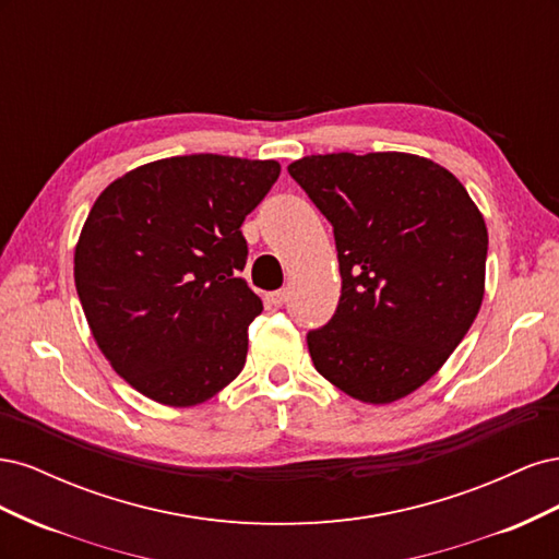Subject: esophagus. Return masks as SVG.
<instances>
[{"label":"esophagus","mask_w":559,"mask_h":559,"mask_svg":"<svg viewBox=\"0 0 559 559\" xmlns=\"http://www.w3.org/2000/svg\"><path fill=\"white\" fill-rule=\"evenodd\" d=\"M286 300H289V292H286V289L273 292V294H270V296H267V302H270V306H275V308H282Z\"/></svg>","instance_id":"esophagus-1"}]
</instances>
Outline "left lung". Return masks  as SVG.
<instances>
[{"label":"left lung","mask_w":559,"mask_h":559,"mask_svg":"<svg viewBox=\"0 0 559 559\" xmlns=\"http://www.w3.org/2000/svg\"><path fill=\"white\" fill-rule=\"evenodd\" d=\"M333 226L343 289L308 333L314 368L364 403H392L441 368L485 294L487 228L445 167L396 151L289 165Z\"/></svg>","instance_id":"1"}]
</instances>
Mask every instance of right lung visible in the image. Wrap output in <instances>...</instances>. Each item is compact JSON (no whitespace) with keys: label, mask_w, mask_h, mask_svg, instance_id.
Here are the masks:
<instances>
[{"label":"right lung","mask_w":559,"mask_h":559,"mask_svg":"<svg viewBox=\"0 0 559 559\" xmlns=\"http://www.w3.org/2000/svg\"><path fill=\"white\" fill-rule=\"evenodd\" d=\"M275 160L163 158L99 193L74 251V282L97 347L144 396L175 408L240 376L263 310L240 277L245 216L273 189Z\"/></svg>","instance_id":"add662e5"}]
</instances>
